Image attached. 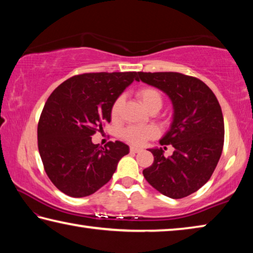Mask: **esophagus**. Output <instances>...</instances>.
Here are the masks:
<instances>
[{"mask_svg":"<svg viewBox=\"0 0 253 253\" xmlns=\"http://www.w3.org/2000/svg\"><path fill=\"white\" fill-rule=\"evenodd\" d=\"M141 148H136V147H131L130 148V152H132V153H138V152H140L141 151Z\"/></svg>","mask_w":253,"mask_h":253,"instance_id":"obj_1","label":"esophagus"}]
</instances>
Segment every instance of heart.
Segmentation results:
<instances>
[{
    "mask_svg": "<svg viewBox=\"0 0 253 253\" xmlns=\"http://www.w3.org/2000/svg\"><path fill=\"white\" fill-rule=\"evenodd\" d=\"M141 103L147 110H150L153 106H159L161 108L163 103V96L161 92L158 88L153 86H143L136 93ZM124 102V95H119L117 99L113 101L112 105H111V117L112 119H118L120 112H121L122 105ZM158 131L156 127L153 126H129L126 129L122 130V138L126 140L127 142L135 145H142L149 139L154 138L157 135Z\"/></svg>",
    "mask_w": 253,
    "mask_h": 253,
    "instance_id": "b5f03b06",
    "label": "heart"
}]
</instances>
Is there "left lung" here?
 Masks as SVG:
<instances>
[{"label": "left lung", "instance_id": "obj_1", "mask_svg": "<svg viewBox=\"0 0 253 253\" xmlns=\"http://www.w3.org/2000/svg\"><path fill=\"white\" fill-rule=\"evenodd\" d=\"M143 81L172 100L174 118L161 145H172L171 157L151 149L153 163L145 180L163 196L185 198L205 185L218 165L224 143L223 114L211 88L200 79L178 72H138Z\"/></svg>", "mask_w": 253, "mask_h": 253}]
</instances>
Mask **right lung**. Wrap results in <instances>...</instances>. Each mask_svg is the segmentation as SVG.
Listing matches in <instances>:
<instances>
[{
  "instance_id": "1",
  "label": "right lung",
  "mask_w": 253,
  "mask_h": 253,
  "mask_svg": "<svg viewBox=\"0 0 253 253\" xmlns=\"http://www.w3.org/2000/svg\"><path fill=\"white\" fill-rule=\"evenodd\" d=\"M138 72L83 73L61 83L44 104L38 124V147L48 179L73 198L96 192L112 178L129 153L121 141L102 145L92 135L111 121V105Z\"/></svg>"
}]
</instances>
